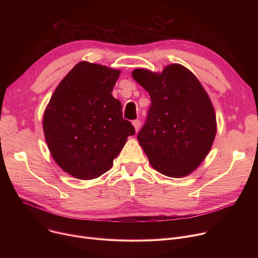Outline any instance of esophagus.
Returning a JSON list of instances; mask_svg holds the SVG:
<instances>
[{"label":"esophagus","instance_id":"obj_1","mask_svg":"<svg viewBox=\"0 0 258 258\" xmlns=\"http://www.w3.org/2000/svg\"><path fill=\"white\" fill-rule=\"evenodd\" d=\"M133 125H134L135 131H136V133L139 132V130H140V127H141V122H140V120H134V121H133Z\"/></svg>","mask_w":258,"mask_h":258}]
</instances>
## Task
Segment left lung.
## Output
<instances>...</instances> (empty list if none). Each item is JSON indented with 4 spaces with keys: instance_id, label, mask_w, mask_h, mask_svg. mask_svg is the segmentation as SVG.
<instances>
[{
    "instance_id": "1",
    "label": "left lung",
    "mask_w": 258,
    "mask_h": 258,
    "mask_svg": "<svg viewBox=\"0 0 258 258\" xmlns=\"http://www.w3.org/2000/svg\"><path fill=\"white\" fill-rule=\"evenodd\" d=\"M133 78L151 96L138 141L151 165L171 178L196 170L211 150L216 134L212 102L196 75L172 63L161 73L134 70Z\"/></svg>"
}]
</instances>
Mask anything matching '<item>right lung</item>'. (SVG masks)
<instances>
[{"label":"right lung","mask_w":258,"mask_h":258,"mask_svg":"<svg viewBox=\"0 0 258 258\" xmlns=\"http://www.w3.org/2000/svg\"><path fill=\"white\" fill-rule=\"evenodd\" d=\"M120 70L78 62L54 91L43 120L45 139L59 167L80 180L110 170L127 137L135 135L112 95Z\"/></svg>","instance_id":"right-lung-1"}]
</instances>
